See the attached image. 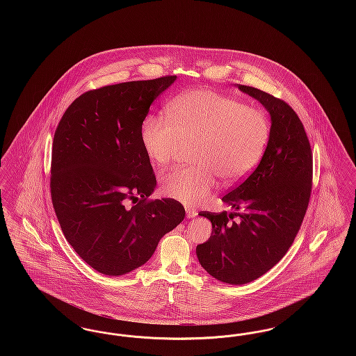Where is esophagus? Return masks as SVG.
I'll return each instance as SVG.
<instances>
[{"label": "esophagus", "mask_w": 356, "mask_h": 356, "mask_svg": "<svg viewBox=\"0 0 356 356\" xmlns=\"http://www.w3.org/2000/svg\"><path fill=\"white\" fill-rule=\"evenodd\" d=\"M186 213L188 219H193L197 215V211L189 205H186Z\"/></svg>", "instance_id": "1"}]
</instances>
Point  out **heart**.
Wrapping results in <instances>:
<instances>
[{"mask_svg": "<svg viewBox=\"0 0 356 356\" xmlns=\"http://www.w3.org/2000/svg\"><path fill=\"white\" fill-rule=\"evenodd\" d=\"M167 117L148 115L140 128L144 151L157 165L172 161L191 144L189 167L168 170L161 191L179 202L196 205L208 199L218 177L236 184L248 177L267 149L271 122L256 106L209 89L179 95Z\"/></svg>", "mask_w": 356, "mask_h": 356, "instance_id": "obj_1", "label": "heart"}]
</instances>
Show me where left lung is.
<instances>
[{"label": "left lung", "mask_w": 356, "mask_h": 356, "mask_svg": "<svg viewBox=\"0 0 356 356\" xmlns=\"http://www.w3.org/2000/svg\"><path fill=\"white\" fill-rule=\"evenodd\" d=\"M237 86L266 106L272 125L259 165L222 197L241 212H200L212 222V234L196 247L197 259L211 276L228 284L250 283L283 259L300 229L312 191L311 144L296 112L267 92Z\"/></svg>", "instance_id": "obj_1"}]
</instances>
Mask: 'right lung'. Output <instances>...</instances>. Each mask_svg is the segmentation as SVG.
<instances>
[{
  "instance_id": "obj_1",
  "label": "right lung",
  "mask_w": 356,
  "mask_h": 356,
  "mask_svg": "<svg viewBox=\"0 0 356 356\" xmlns=\"http://www.w3.org/2000/svg\"><path fill=\"white\" fill-rule=\"evenodd\" d=\"M175 80L163 76L88 90L56 128L53 208L72 248L104 275L120 276L147 263L186 216L175 199H149L156 176L140 137L153 100ZM128 201L138 203L128 207Z\"/></svg>"
}]
</instances>
